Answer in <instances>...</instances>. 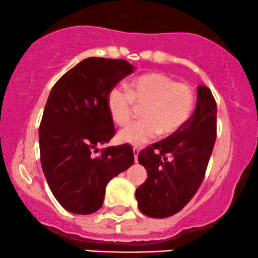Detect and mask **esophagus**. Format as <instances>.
<instances>
[{
    "label": "esophagus",
    "instance_id": "34e87169",
    "mask_svg": "<svg viewBox=\"0 0 258 258\" xmlns=\"http://www.w3.org/2000/svg\"><path fill=\"white\" fill-rule=\"evenodd\" d=\"M133 155H135V161L138 162V155H139V149L133 148Z\"/></svg>",
    "mask_w": 258,
    "mask_h": 258
}]
</instances>
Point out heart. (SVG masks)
Returning <instances> with one entry per match:
<instances>
[{
    "label": "heart",
    "mask_w": 258,
    "mask_h": 258,
    "mask_svg": "<svg viewBox=\"0 0 258 258\" xmlns=\"http://www.w3.org/2000/svg\"><path fill=\"white\" fill-rule=\"evenodd\" d=\"M194 91L188 84L175 82L162 73H150L130 82L128 93L114 87L107 95L110 116L125 126L135 115L136 107L142 108L143 120L119 132L120 142L135 146L143 145L162 137L174 135L187 122L193 112Z\"/></svg>",
    "instance_id": "1"
}]
</instances>
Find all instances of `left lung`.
<instances>
[{
    "label": "left lung",
    "instance_id": "obj_1",
    "mask_svg": "<svg viewBox=\"0 0 258 258\" xmlns=\"http://www.w3.org/2000/svg\"><path fill=\"white\" fill-rule=\"evenodd\" d=\"M217 138V103L210 88L198 87L193 115L174 135L139 152L148 178L137 188L139 210L151 218H168L194 197L205 177Z\"/></svg>",
    "mask_w": 258,
    "mask_h": 258
}]
</instances>
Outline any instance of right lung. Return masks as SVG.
Instances as JSON below:
<instances>
[{"mask_svg":"<svg viewBox=\"0 0 258 258\" xmlns=\"http://www.w3.org/2000/svg\"><path fill=\"white\" fill-rule=\"evenodd\" d=\"M135 68L122 59L90 57L52 88L39 127L42 171L53 197L75 214L100 210L108 182L135 162L130 145L97 146L115 135L108 91Z\"/></svg>","mask_w":258,"mask_h":258,"instance_id":"add662e5","label":"right lung"}]
</instances>
